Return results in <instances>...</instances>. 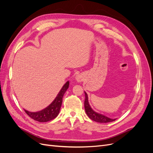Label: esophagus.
I'll return each instance as SVG.
<instances>
[{"mask_svg": "<svg viewBox=\"0 0 153 153\" xmlns=\"http://www.w3.org/2000/svg\"><path fill=\"white\" fill-rule=\"evenodd\" d=\"M76 80H77V81H80V80H81V78H80V77H78V76H77V77H76Z\"/></svg>", "mask_w": 153, "mask_h": 153, "instance_id": "esophagus-1", "label": "esophagus"}]
</instances>
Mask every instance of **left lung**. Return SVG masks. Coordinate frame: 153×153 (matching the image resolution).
I'll return each mask as SVG.
<instances>
[{"mask_svg":"<svg viewBox=\"0 0 153 153\" xmlns=\"http://www.w3.org/2000/svg\"><path fill=\"white\" fill-rule=\"evenodd\" d=\"M85 92V101H84V107H85V112L88 115V117H89L91 119H92V121L98 122V123H110V122L115 121V119H116L109 118L103 114L97 113L95 112V111L92 110L89 103V101H88L87 94L85 92Z\"/></svg>","mask_w":153,"mask_h":153,"instance_id":"left-lung-1","label":"left lung"}]
</instances>
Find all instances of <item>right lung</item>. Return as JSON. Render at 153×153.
Instances as JSON below:
<instances>
[{
    "label": "right lung",
    "instance_id": "obj_1",
    "mask_svg": "<svg viewBox=\"0 0 153 153\" xmlns=\"http://www.w3.org/2000/svg\"><path fill=\"white\" fill-rule=\"evenodd\" d=\"M69 84V82L68 81L63 85L56 98L52 101V103L49 105L47 107L36 112H29V111L24 110L25 113L32 119L41 123L48 122L55 119L59 113L60 109H61L62 105L63 96L68 89Z\"/></svg>",
    "mask_w": 153,
    "mask_h": 153
}]
</instances>
